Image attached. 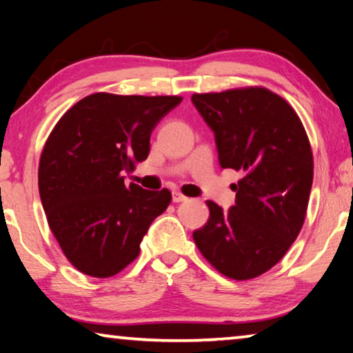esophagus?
I'll return each instance as SVG.
<instances>
[{
  "label": "esophagus",
  "mask_w": 353,
  "mask_h": 353,
  "mask_svg": "<svg viewBox=\"0 0 353 353\" xmlns=\"http://www.w3.org/2000/svg\"><path fill=\"white\" fill-rule=\"evenodd\" d=\"M172 200L175 203H180V202H184V200H188L186 195H183L181 192H173L172 194Z\"/></svg>",
  "instance_id": "esophagus-1"
}]
</instances>
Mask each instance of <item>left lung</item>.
Instances as JSON below:
<instances>
[{"mask_svg":"<svg viewBox=\"0 0 353 353\" xmlns=\"http://www.w3.org/2000/svg\"><path fill=\"white\" fill-rule=\"evenodd\" d=\"M214 132L222 169L241 173L229 211L208 200L210 218L192 233L202 256L227 278L273 268L296 240L311 194V143L296 112L262 86L192 94Z\"/></svg>","mask_w":353,"mask_h":353,"instance_id":"1","label":"left lung"}]
</instances>
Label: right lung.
Wrapping results in <instances>:
<instances>
[{"mask_svg": "<svg viewBox=\"0 0 353 353\" xmlns=\"http://www.w3.org/2000/svg\"><path fill=\"white\" fill-rule=\"evenodd\" d=\"M180 96L94 93L59 118L39 161L48 225L70 263L110 278L137 259L148 227L169 207V189L124 183L148 158L150 135Z\"/></svg>", "mask_w": 353, "mask_h": 353, "instance_id": "1", "label": "right lung"}]
</instances>
